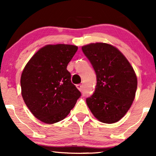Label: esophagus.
Here are the masks:
<instances>
[{
    "label": "esophagus",
    "mask_w": 156,
    "mask_h": 156,
    "mask_svg": "<svg viewBox=\"0 0 156 156\" xmlns=\"http://www.w3.org/2000/svg\"><path fill=\"white\" fill-rule=\"evenodd\" d=\"M76 88H77V89H78L79 90H80V91H82V84H76Z\"/></svg>",
    "instance_id": "1"
}]
</instances>
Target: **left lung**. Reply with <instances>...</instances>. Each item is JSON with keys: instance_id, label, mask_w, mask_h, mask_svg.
Segmentation results:
<instances>
[{"instance_id": "obj_1", "label": "left lung", "mask_w": 156, "mask_h": 156, "mask_svg": "<svg viewBox=\"0 0 156 156\" xmlns=\"http://www.w3.org/2000/svg\"><path fill=\"white\" fill-rule=\"evenodd\" d=\"M97 76L95 93L86 99L98 120L113 124L123 118L135 98L137 78L133 67L118 48L104 43L82 47Z\"/></svg>"}]
</instances>
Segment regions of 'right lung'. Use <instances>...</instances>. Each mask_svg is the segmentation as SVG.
<instances>
[{"label": "right lung", "mask_w": 156, "mask_h": 156, "mask_svg": "<svg viewBox=\"0 0 156 156\" xmlns=\"http://www.w3.org/2000/svg\"><path fill=\"white\" fill-rule=\"evenodd\" d=\"M78 47L47 45L34 53L21 76L22 95L31 113L45 124H55L68 116L81 93L66 69Z\"/></svg>", "instance_id": "1"}]
</instances>
